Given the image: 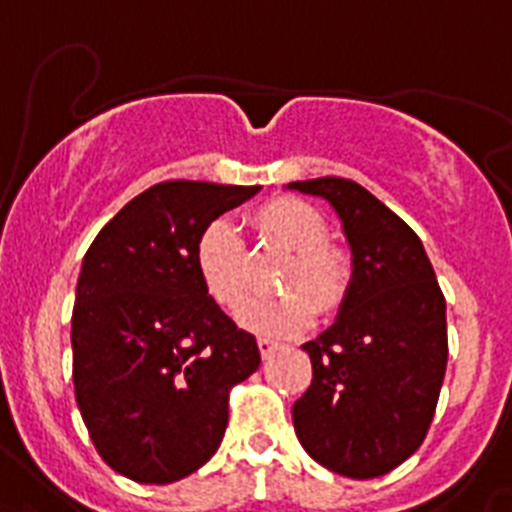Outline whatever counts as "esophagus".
<instances>
[{
    "instance_id": "1",
    "label": "esophagus",
    "mask_w": 512,
    "mask_h": 512,
    "mask_svg": "<svg viewBox=\"0 0 512 512\" xmlns=\"http://www.w3.org/2000/svg\"><path fill=\"white\" fill-rule=\"evenodd\" d=\"M257 348H260L262 358H270V355L278 350V342L270 340V337H260V340H257Z\"/></svg>"
}]
</instances>
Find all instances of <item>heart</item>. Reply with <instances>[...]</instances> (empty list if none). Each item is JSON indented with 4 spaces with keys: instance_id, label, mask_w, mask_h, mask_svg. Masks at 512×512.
<instances>
[{
    "instance_id": "b5f03b06",
    "label": "heart",
    "mask_w": 512,
    "mask_h": 512,
    "mask_svg": "<svg viewBox=\"0 0 512 512\" xmlns=\"http://www.w3.org/2000/svg\"><path fill=\"white\" fill-rule=\"evenodd\" d=\"M257 234L293 250L283 270L281 296H255L237 309L244 330L270 337L304 332L314 319L332 317L348 296L350 257L327 242L330 226L322 213L299 198H273L252 216ZM193 265L203 291L224 309H234L247 291V250L226 219L208 221L193 247Z\"/></svg>"
}]
</instances>
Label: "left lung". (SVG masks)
Here are the masks:
<instances>
[{"mask_svg": "<svg viewBox=\"0 0 512 512\" xmlns=\"http://www.w3.org/2000/svg\"><path fill=\"white\" fill-rule=\"evenodd\" d=\"M330 201L353 252L335 324L306 342L311 386L293 428L311 459L350 479L384 477L428 435L448 361L446 299L410 226L345 177L291 182Z\"/></svg>", "mask_w": 512, "mask_h": 512, "instance_id": "1", "label": "left lung"}]
</instances>
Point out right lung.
<instances>
[{"mask_svg":"<svg viewBox=\"0 0 512 512\" xmlns=\"http://www.w3.org/2000/svg\"><path fill=\"white\" fill-rule=\"evenodd\" d=\"M257 185H151L102 226L84 255L71 314L74 394L102 461L141 484H170L221 446L229 391L260 366L203 291L193 265L208 221Z\"/></svg>","mask_w":512,"mask_h":512,"instance_id":"1","label":"right lung"}]
</instances>
